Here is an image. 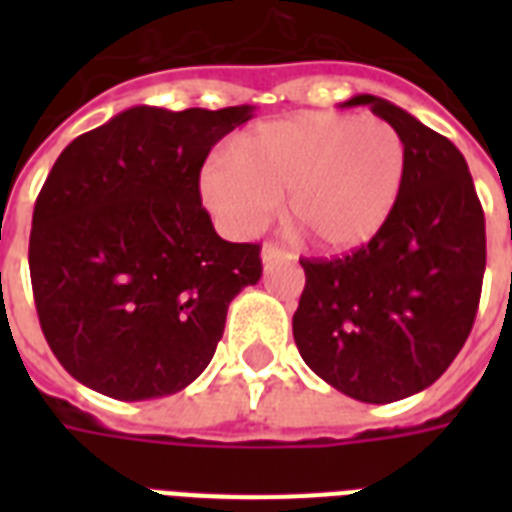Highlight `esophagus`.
<instances>
[{"mask_svg":"<svg viewBox=\"0 0 512 512\" xmlns=\"http://www.w3.org/2000/svg\"><path fill=\"white\" fill-rule=\"evenodd\" d=\"M260 257H263V265L268 268V265H273V263H289V260H292V252L276 247V244H265L263 252H260Z\"/></svg>","mask_w":512,"mask_h":512,"instance_id":"34e87169","label":"esophagus"}]
</instances>
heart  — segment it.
<instances>
[{
  "instance_id": "heart-1",
  "label": "heart",
  "mask_w": 512,
  "mask_h": 512,
  "mask_svg": "<svg viewBox=\"0 0 512 512\" xmlns=\"http://www.w3.org/2000/svg\"><path fill=\"white\" fill-rule=\"evenodd\" d=\"M409 151L401 132L356 114H297L255 124L231 143V162L199 172L201 201L233 236L263 228L287 196V223L319 252L372 244L396 215Z\"/></svg>"
}]
</instances>
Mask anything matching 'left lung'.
Here are the masks:
<instances>
[{"mask_svg":"<svg viewBox=\"0 0 512 512\" xmlns=\"http://www.w3.org/2000/svg\"><path fill=\"white\" fill-rule=\"evenodd\" d=\"M340 106H369L401 132L406 188L372 244L335 260H300L305 289L292 335L332 388L390 404L433 385L468 340L486 268L484 209L452 140L377 95Z\"/></svg>","mask_w":512,"mask_h":512,"instance_id":"8db88e82","label":"left lung"}]
</instances>
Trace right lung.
Returning a JSON list of instances; mask_svg holds the SVG:
<instances>
[{"label": "right lung", "mask_w": 512, "mask_h": 512, "mask_svg": "<svg viewBox=\"0 0 512 512\" xmlns=\"http://www.w3.org/2000/svg\"><path fill=\"white\" fill-rule=\"evenodd\" d=\"M252 106H132L79 135L34 207L28 268L42 332L74 380L119 401L172 396L215 356L228 305L263 276L220 239L199 172Z\"/></svg>", "instance_id": "add662e5"}]
</instances>
